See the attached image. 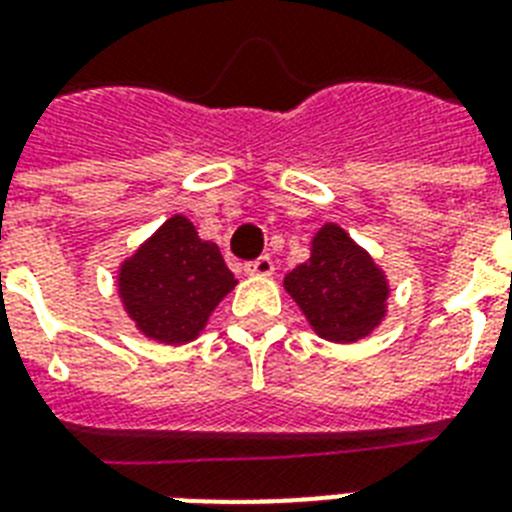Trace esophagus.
Returning <instances> with one entry per match:
<instances>
[{
    "mask_svg": "<svg viewBox=\"0 0 512 512\" xmlns=\"http://www.w3.org/2000/svg\"><path fill=\"white\" fill-rule=\"evenodd\" d=\"M273 268H276V265H273L271 255H260L257 260H249V263L244 265V271H247L249 276H271Z\"/></svg>",
    "mask_w": 512,
    "mask_h": 512,
    "instance_id": "obj_1",
    "label": "esophagus"
}]
</instances>
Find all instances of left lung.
Masks as SVG:
<instances>
[{
    "label": "left lung",
    "mask_w": 512,
    "mask_h": 512,
    "mask_svg": "<svg viewBox=\"0 0 512 512\" xmlns=\"http://www.w3.org/2000/svg\"><path fill=\"white\" fill-rule=\"evenodd\" d=\"M284 287L324 340L356 342L385 316V276L340 225L313 236L311 260L297 265Z\"/></svg>",
    "instance_id": "8db88e82"
}]
</instances>
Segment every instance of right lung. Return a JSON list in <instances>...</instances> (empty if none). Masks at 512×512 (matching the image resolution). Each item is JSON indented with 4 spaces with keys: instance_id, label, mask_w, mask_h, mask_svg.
Segmentation results:
<instances>
[{
    "instance_id": "right-lung-1",
    "label": "right lung",
    "mask_w": 512,
    "mask_h": 512,
    "mask_svg": "<svg viewBox=\"0 0 512 512\" xmlns=\"http://www.w3.org/2000/svg\"><path fill=\"white\" fill-rule=\"evenodd\" d=\"M236 287L220 249L175 215L122 265L119 295L151 340L180 345L199 335L209 313Z\"/></svg>"
}]
</instances>
